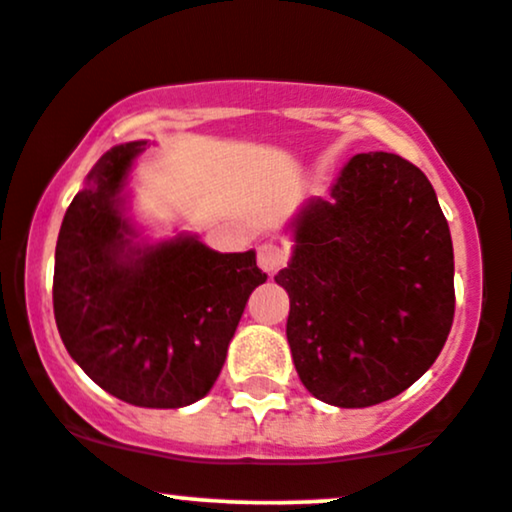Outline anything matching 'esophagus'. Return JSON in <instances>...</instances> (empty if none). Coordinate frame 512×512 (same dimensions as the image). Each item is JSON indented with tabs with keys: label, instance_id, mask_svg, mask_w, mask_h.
Listing matches in <instances>:
<instances>
[{
	"label": "esophagus",
	"instance_id": "34e87169",
	"mask_svg": "<svg viewBox=\"0 0 512 512\" xmlns=\"http://www.w3.org/2000/svg\"><path fill=\"white\" fill-rule=\"evenodd\" d=\"M284 262H287V250L282 245H277V242H265L257 250V265L267 274L277 272L279 267H284Z\"/></svg>",
	"mask_w": 512,
	"mask_h": 512
}]
</instances>
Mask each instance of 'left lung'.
I'll use <instances>...</instances> for the list:
<instances>
[{"instance_id": "1", "label": "left lung", "mask_w": 512, "mask_h": 512, "mask_svg": "<svg viewBox=\"0 0 512 512\" xmlns=\"http://www.w3.org/2000/svg\"><path fill=\"white\" fill-rule=\"evenodd\" d=\"M274 277L289 294L287 341L316 400L370 407L422 378L454 321V247L427 176L387 152L355 154L294 220Z\"/></svg>"}]
</instances>
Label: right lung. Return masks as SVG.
Here are the masks:
<instances>
[{
    "label": "right lung",
    "mask_w": 512,
    "mask_h": 512,
    "mask_svg": "<svg viewBox=\"0 0 512 512\" xmlns=\"http://www.w3.org/2000/svg\"><path fill=\"white\" fill-rule=\"evenodd\" d=\"M147 142L112 147L63 215L53 314L71 358L122 402L174 410L208 395L252 289L255 252H215L196 235L134 242L129 169Z\"/></svg>",
    "instance_id": "add662e5"
}]
</instances>
